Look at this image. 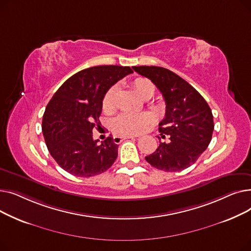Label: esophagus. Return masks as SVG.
Returning a JSON list of instances; mask_svg holds the SVG:
<instances>
[{
  "mask_svg": "<svg viewBox=\"0 0 251 251\" xmlns=\"http://www.w3.org/2000/svg\"><path fill=\"white\" fill-rule=\"evenodd\" d=\"M134 137H136V136H132V135H128V136H114V142L115 143H121L125 139H130V138H134Z\"/></svg>",
  "mask_w": 251,
  "mask_h": 251,
  "instance_id": "esophagus-1",
  "label": "esophagus"
}]
</instances>
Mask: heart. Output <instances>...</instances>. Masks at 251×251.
<instances>
[{
  "mask_svg": "<svg viewBox=\"0 0 251 251\" xmlns=\"http://www.w3.org/2000/svg\"><path fill=\"white\" fill-rule=\"evenodd\" d=\"M132 86L136 94L144 100H150L155 87L148 78L137 77L132 82ZM117 86L111 87L102 99V110L105 113H111L115 110ZM152 122V117L147 113H122L117 116L112 122V129L119 135H135L143 132L146 128Z\"/></svg>",
  "mask_w": 251,
  "mask_h": 251,
  "instance_id": "b5f03b06",
  "label": "heart"
}]
</instances>
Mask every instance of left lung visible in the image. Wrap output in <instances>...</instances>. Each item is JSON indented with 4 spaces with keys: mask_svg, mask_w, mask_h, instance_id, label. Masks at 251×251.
I'll return each mask as SVG.
<instances>
[{
    "mask_svg": "<svg viewBox=\"0 0 251 251\" xmlns=\"http://www.w3.org/2000/svg\"><path fill=\"white\" fill-rule=\"evenodd\" d=\"M138 74L149 78L166 101L165 118L159 124L162 138L156 151L146 156L152 167L177 172L194 164L212 140V110L193 86L176 73L156 66H134Z\"/></svg>",
    "mask_w": 251,
    "mask_h": 251,
    "instance_id": "left-lung-1",
    "label": "left lung"
}]
</instances>
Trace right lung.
Wrapping results in <instances>:
<instances>
[{
  "label": "right lung",
  "mask_w": 251,
  "mask_h": 251,
  "mask_svg": "<svg viewBox=\"0 0 251 251\" xmlns=\"http://www.w3.org/2000/svg\"><path fill=\"white\" fill-rule=\"evenodd\" d=\"M130 73L127 66L90 67L68 78L52 96L43 117V133L50 155L66 172L96 176L116 161L118 144L110 136L98 144L92 130L100 124L105 92Z\"/></svg>",
  "instance_id": "add662e5"
}]
</instances>
